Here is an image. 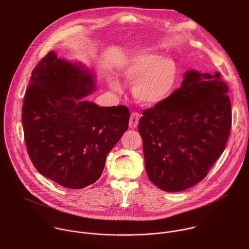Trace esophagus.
I'll return each instance as SVG.
<instances>
[{
    "label": "esophagus",
    "mask_w": 249,
    "mask_h": 249,
    "mask_svg": "<svg viewBox=\"0 0 249 249\" xmlns=\"http://www.w3.org/2000/svg\"><path fill=\"white\" fill-rule=\"evenodd\" d=\"M140 117H141V115H140V113H138V112H133V113L131 114L130 120H129V127H130L131 129L137 128Z\"/></svg>",
    "instance_id": "34e87169"
}]
</instances>
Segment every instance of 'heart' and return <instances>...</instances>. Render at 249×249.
Masks as SVG:
<instances>
[{"label": "heart", "mask_w": 249, "mask_h": 249, "mask_svg": "<svg viewBox=\"0 0 249 249\" xmlns=\"http://www.w3.org/2000/svg\"><path fill=\"white\" fill-rule=\"evenodd\" d=\"M122 78L133 83V94L147 106H155L165 101L178 83L179 69L170 57L160 55L151 49H140L131 53L121 67ZM112 89L121 91L118 81L110 82Z\"/></svg>", "instance_id": "obj_1"}]
</instances>
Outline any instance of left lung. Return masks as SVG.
<instances>
[{
  "instance_id": "1",
  "label": "left lung",
  "mask_w": 249,
  "mask_h": 249,
  "mask_svg": "<svg viewBox=\"0 0 249 249\" xmlns=\"http://www.w3.org/2000/svg\"><path fill=\"white\" fill-rule=\"evenodd\" d=\"M228 91L220 73L190 70L165 101L143 111L138 131L145 167L160 189L178 192L194 186L221 157L231 127Z\"/></svg>"
}]
</instances>
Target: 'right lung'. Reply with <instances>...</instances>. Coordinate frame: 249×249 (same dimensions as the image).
Listing matches in <instances>:
<instances>
[{
    "instance_id": "add662e5",
    "label": "right lung",
    "mask_w": 249,
    "mask_h": 249,
    "mask_svg": "<svg viewBox=\"0 0 249 249\" xmlns=\"http://www.w3.org/2000/svg\"><path fill=\"white\" fill-rule=\"evenodd\" d=\"M95 89L84 66L50 51L33 69L21 108L28 156L43 176L70 189L94 183L108 153L128 130L127 106L82 99Z\"/></svg>"
}]
</instances>
